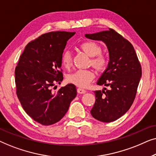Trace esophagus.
<instances>
[{
	"mask_svg": "<svg viewBox=\"0 0 156 156\" xmlns=\"http://www.w3.org/2000/svg\"><path fill=\"white\" fill-rule=\"evenodd\" d=\"M77 92H78V94H85L86 93V90H84V89H81V88H78Z\"/></svg>",
	"mask_w": 156,
	"mask_h": 156,
	"instance_id": "34e87169",
	"label": "esophagus"
}]
</instances>
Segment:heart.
<instances>
[{
	"label": "heart",
	"instance_id": "obj_1",
	"mask_svg": "<svg viewBox=\"0 0 156 156\" xmlns=\"http://www.w3.org/2000/svg\"><path fill=\"white\" fill-rule=\"evenodd\" d=\"M80 49L89 57H92L89 65L92 66L97 72H103L107 65L105 57L101 55L102 48L101 45L93 41L84 42L80 45ZM72 52L69 50L65 51L62 56V63L65 68H69L72 65ZM94 78V74L91 70H76L69 74L67 77L68 82L79 87H86L89 82Z\"/></svg>",
	"mask_w": 156,
	"mask_h": 156
}]
</instances>
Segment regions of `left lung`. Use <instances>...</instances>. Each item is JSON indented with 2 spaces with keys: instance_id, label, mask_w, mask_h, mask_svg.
Returning <instances> with one entry per match:
<instances>
[{
  "instance_id": "left-lung-1",
  "label": "left lung",
  "mask_w": 156,
  "mask_h": 156,
  "mask_svg": "<svg viewBox=\"0 0 156 156\" xmlns=\"http://www.w3.org/2000/svg\"><path fill=\"white\" fill-rule=\"evenodd\" d=\"M85 37L102 41L107 47L109 62L97 84L110 89L94 91L96 101L90 112L98 121L112 122L124 115L133 104L141 67L131 42L113 29L85 34Z\"/></svg>"
}]
</instances>
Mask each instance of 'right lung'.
Here are the masks:
<instances>
[{"mask_svg": "<svg viewBox=\"0 0 156 156\" xmlns=\"http://www.w3.org/2000/svg\"><path fill=\"white\" fill-rule=\"evenodd\" d=\"M75 33L50 32L29 42L15 70L16 93L27 114L40 124L61 120L76 96V87L68 84L52 91L63 80L62 56L67 40ZM56 87V86H55Z\"/></svg>", "mask_w": 156, "mask_h": 156, "instance_id": "1", "label": "right lung"}]
</instances>
